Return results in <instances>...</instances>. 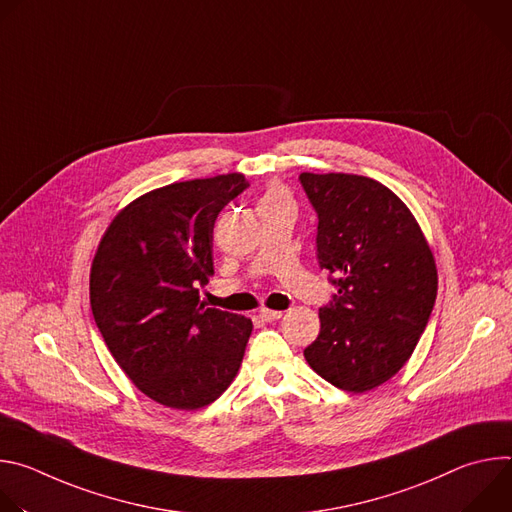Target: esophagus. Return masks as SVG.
Wrapping results in <instances>:
<instances>
[{
    "label": "esophagus",
    "instance_id": "obj_1",
    "mask_svg": "<svg viewBox=\"0 0 512 512\" xmlns=\"http://www.w3.org/2000/svg\"><path fill=\"white\" fill-rule=\"evenodd\" d=\"M259 318H261L263 322H275V320H279V318H281V312H279V310L263 308V310L259 312Z\"/></svg>",
    "mask_w": 512,
    "mask_h": 512
}]
</instances>
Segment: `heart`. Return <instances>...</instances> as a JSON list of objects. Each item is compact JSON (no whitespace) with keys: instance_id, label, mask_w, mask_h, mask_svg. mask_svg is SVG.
<instances>
[{"instance_id":"b5f03b06","label":"heart","mask_w":512,"mask_h":512,"mask_svg":"<svg viewBox=\"0 0 512 512\" xmlns=\"http://www.w3.org/2000/svg\"><path fill=\"white\" fill-rule=\"evenodd\" d=\"M283 198H287V196H285V192H283L281 188H271V190H267V194L263 196L261 202H267V200H283Z\"/></svg>"}]
</instances>
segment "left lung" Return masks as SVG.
Returning a JSON list of instances; mask_svg holds the SVG:
<instances>
[{
	"mask_svg": "<svg viewBox=\"0 0 512 512\" xmlns=\"http://www.w3.org/2000/svg\"><path fill=\"white\" fill-rule=\"evenodd\" d=\"M318 214V263L338 294L320 310V334L304 350L334 387L367 393L413 354L437 296V267L407 204L356 174H300Z\"/></svg>",
	"mask_w": 512,
	"mask_h": 512,
	"instance_id": "obj_1",
	"label": "left lung"
}]
</instances>
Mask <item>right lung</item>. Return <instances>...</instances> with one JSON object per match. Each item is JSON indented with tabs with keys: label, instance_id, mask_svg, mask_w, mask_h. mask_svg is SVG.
Here are the masks:
<instances>
[{
	"label": "right lung",
	"instance_id": "add662e5",
	"mask_svg": "<svg viewBox=\"0 0 512 512\" xmlns=\"http://www.w3.org/2000/svg\"><path fill=\"white\" fill-rule=\"evenodd\" d=\"M243 174L174 182L129 202L107 227L91 265L97 328L131 383L156 403L194 411L239 373L253 322L204 308L218 212Z\"/></svg>",
	"mask_w": 512,
	"mask_h": 512
}]
</instances>
